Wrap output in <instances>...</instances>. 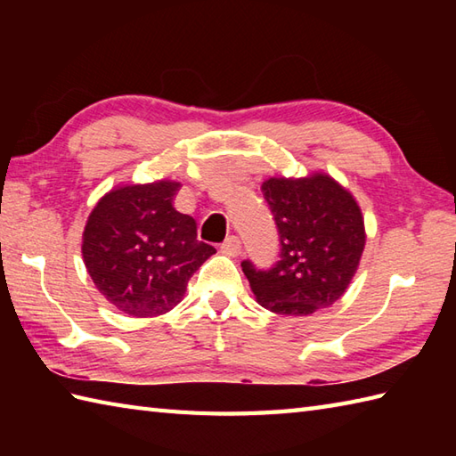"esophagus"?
Here are the masks:
<instances>
[{
    "mask_svg": "<svg viewBox=\"0 0 456 456\" xmlns=\"http://www.w3.org/2000/svg\"><path fill=\"white\" fill-rule=\"evenodd\" d=\"M240 248H243V245H240L239 237H229V239H225V243L221 245V253L227 256H239Z\"/></svg>",
    "mask_w": 456,
    "mask_h": 456,
    "instance_id": "34e87169",
    "label": "esophagus"
}]
</instances>
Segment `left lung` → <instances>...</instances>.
<instances>
[{
	"label": "left lung",
	"mask_w": 456,
	"mask_h": 456,
	"mask_svg": "<svg viewBox=\"0 0 456 456\" xmlns=\"http://www.w3.org/2000/svg\"><path fill=\"white\" fill-rule=\"evenodd\" d=\"M263 193L278 227L280 260L268 270L240 263L256 302L280 315L333 305L351 284L366 243L356 200L322 172L268 178Z\"/></svg>",
	"instance_id": "left-lung-1"
}]
</instances>
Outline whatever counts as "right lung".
<instances>
[{
	"mask_svg": "<svg viewBox=\"0 0 456 456\" xmlns=\"http://www.w3.org/2000/svg\"><path fill=\"white\" fill-rule=\"evenodd\" d=\"M180 182L133 183L95 203L82 256L95 288L133 317L167 314L186 294L191 274L216 253L198 240L196 221L176 211Z\"/></svg>",
	"mask_w": 456,
	"mask_h": 456,
	"instance_id": "right-lung-1",
	"label": "right lung"
}]
</instances>
